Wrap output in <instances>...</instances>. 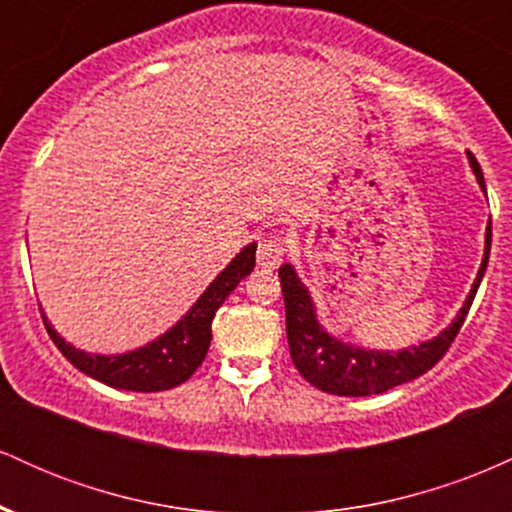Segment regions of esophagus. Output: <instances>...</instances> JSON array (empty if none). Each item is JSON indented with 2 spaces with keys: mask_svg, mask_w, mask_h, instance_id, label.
Instances as JSON below:
<instances>
[{
  "mask_svg": "<svg viewBox=\"0 0 512 512\" xmlns=\"http://www.w3.org/2000/svg\"><path fill=\"white\" fill-rule=\"evenodd\" d=\"M286 255V243L279 236H269L260 240L257 245V264L262 269H276L281 262H284Z\"/></svg>",
  "mask_w": 512,
  "mask_h": 512,
  "instance_id": "34e87169",
  "label": "esophagus"
}]
</instances>
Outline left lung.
Segmentation results:
<instances>
[{"mask_svg": "<svg viewBox=\"0 0 512 512\" xmlns=\"http://www.w3.org/2000/svg\"><path fill=\"white\" fill-rule=\"evenodd\" d=\"M467 156L474 173H477L479 185L484 187V173H481L477 158L472 154ZM489 252L491 221L489 228H486L484 260H481L479 274L474 279V286L462 305L460 315L436 339L419 346H411V349L397 351V354L395 351H366L361 346L344 344L337 337H332V334H327L320 327V322H317L315 305L310 301L308 289L301 284V279L293 272L291 264H281L279 276L286 305V337H289L293 366L317 390L339 397L380 395V392H387L392 387L419 378L426 370L436 366L440 358L445 356V351L450 349V344L455 342L464 317H467L469 308H472L474 296H477L481 276H484L486 264H489Z\"/></svg>", "mask_w": 512, "mask_h": 512, "instance_id": "left-lung-1", "label": "left lung"}]
</instances>
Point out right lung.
I'll list each match as a JSON object with an SVG mask.
<instances>
[{
  "label": "right lung",
  "mask_w": 512,
  "mask_h": 512,
  "mask_svg": "<svg viewBox=\"0 0 512 512\" xmlns=\"http://www.w3.org/2000/svg\"><path fill=\"white\" fill-rule=\"evenodd\" d=\"M255 250V243L240 250L173 330H168L156 342L146 344L137 351L120 356L84 354V351L64 342L43 315L45 330H48L50 339L62 351L64 358L74 368H79L81 373L91 375L93 380H101V383L117 387V390L132 392H161L178 387L185 380H190V375L202 366L211 344V320H214L216 310L221 308L223 301L231 296V291L255 269Z\"/></svg>",
  "instance_id": "add662e5"
}]
</instances>
